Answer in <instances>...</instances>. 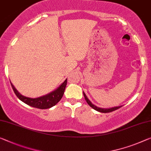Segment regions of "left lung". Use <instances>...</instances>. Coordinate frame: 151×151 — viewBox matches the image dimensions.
Wrapping results in <instances>:
<instances>
[{
  "mask_svg": "<svg viewBox=\"0 0 151 151\" xmlns=\"http://www.w3.org/2000/svg\"><path fill=\"white\" fill-rule=\"evenodd\" d=\"M83 96H84V98L85 100L86 101L87 103L88 104V105L91 106L92 109H94V110H96L97 111H99V112H101V113H109V112H112L113 111H115L118 109H119L120 107H122V106H115V107H112V108H109V109H104V108H100L98 107V106H95L94 105H93L91 102L90 101V100L88 99V97L86 96V95L84 93V92H83Z\"/></svg>",
  "mask_w": 151,
  "mask_h": 151,
  "instance_id": "1",
  "label": "left lung"
}]
</instances>
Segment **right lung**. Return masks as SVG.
Here are the masks:
<instances>
[{
    "label": "right lung",
    "mask_w": 151,
    "mask_h": 151,
    "mask_svg": "<svg viewBox=\"0 0 151 151\" xmlns=\"http://www.w3.org/2000/svg\"><path fill=\"white\" fill-rule=\"evenodd\" d=\"M67 81L68 80L66 79L64 82L59 86V87H58L56 90L50 93L36 99H32L23 96L14 87L12 83H11V84L16 96L22 102L32 107L40 109H49L55 106L62 99L67 85Z\"/></svg>",
    "instance_id": "right-lung-1"
}]
</instances>
